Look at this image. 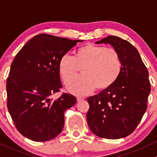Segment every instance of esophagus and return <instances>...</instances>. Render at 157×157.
<instances>
[{"instance_id":"esophagus-1","label":"esophagus","mask_w":157,"mask_h":157,"mask_svg":"<svg viewBox=\"0 0 157 157\" xmlns=\"http://www.w3.org/2000/svg\"><path fill=\"white\" fill-rule=\"evenodd\" d=\"M84 99H85V98H82V97H78V98H77V101H78V102H81V101H83Z\"/></svg>"}]
</instances>
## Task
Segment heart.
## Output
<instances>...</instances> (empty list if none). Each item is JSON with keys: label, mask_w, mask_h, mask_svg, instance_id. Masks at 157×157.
Here are the masks:
<instances>
[{"label": "heart", "mask_w": 157, "mask_h": 157, "mask_svg": "<svg viewBox=\"0 0 157 157\" xmlns=\"http://www.w3.org/2000/svg\"><path fill=\"white\" fill-rule=\"evenodd\" d=\"M83 65L82 75L68 79L76 73L78 66ZM59 71L67 88L77 96L88 94L94 90L109 88L116 82L122 71L119 55L111 48L87 43L75 51L74 56L64 54L59 61Z\"/></svg>", "instance_id": "obj_1"}]
</instances>
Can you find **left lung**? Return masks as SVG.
<instances>
[{
    "mask_svg": "<svg viewBox=\"0 0 157 157\" xmlns=\"http://www.w3.org/2000/svg\"><path fill=\"white\" fill-rule=\"evenodd\" d=\"M96 44H110L119 54L122 67L112 86L88 98V125L101 138H125L135 131L146 112L151 93L148 71L138 50L128 41L110 35Z\"/></svg>",
    "mask_w": 157,
    "mask_h": 157,
    "instance_id": "left-lung-1",
    "label": "left lung"
}]
</instances>
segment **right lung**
<instances>
[{
	"instance_id": "obj_1",
	"label": "right lung",
	"mask_w": 157,
	"mask_h": 157,
	"mask_svg": "<svg viewBox=\"0 0 157 157\" xmlns=\"http://www.w3.org/2000/svg\"><path fill=\"white\" fill-rule=\"evenodd\" d=\"M82 41L41 34L25 44L13 61L6 80L7 108L25 138L47 141L62 132L64 112L76 98L69 94L56 100L50 98L63 87L59 59Z\"/></svg>"
}]
</instances>
